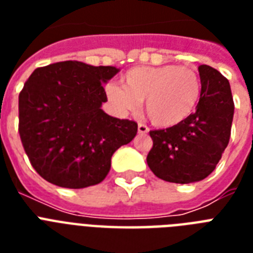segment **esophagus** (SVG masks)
I'll return each mask as SVG.
<instances>
[{"label":"esophagus","instance_id":"34e87169","mask_svg":"<svg viewBox=\"0 0 253 253\" xmlns=\"http://www.w3.org/2000/svg\"><path fill=\"white\" fill-rule=\"evenodd\" d=\"M150 131V128L146 126V125H143V123H139L138 125V132L139 134H147Z\"/></svg>","mask_w":253,"mask_h":253}]
</instances>
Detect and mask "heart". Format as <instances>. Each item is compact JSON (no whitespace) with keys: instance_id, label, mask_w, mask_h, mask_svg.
<instances>
[{"instance_id":"obj_1","label":"heart","mask_w":253,"mask_h":253,"mask_svg":"<svg viewBox=\"0 0 253 253\" xmlns=\"http://www.w3.org/2000/svg\"><path fill=\"white\" fill-rule=\"evenodd\" d=\"M125 85L110 83L107 99L121 114L135 111L144 101L151 122L173 127L194 113L201 99L202 83L196 71L176 64L142 65L127 71Z\"/></svg>"}]
</instances>
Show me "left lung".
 I'll return each mask as SVG.
<instances>
[{"mask_svg": "<svg viewBox=\"0 0 253 253\" xmlns=\"http://www.w3.org/2000/svg\"><path fill=\"white\" fill-rule=\"evenodd\" d=\"M202 93L196 111L185 122L151 131L154 147L147 164L155 176L174 184L206 178L215 169L228 144L234 118L230 83L216 69L198 68Z\"/></svg>", "mask_w": 253, "mask_h": 253, "instance_id": "8db88e82", "label": "left lung"}]
</instances>
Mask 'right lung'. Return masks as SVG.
<instances>
[{
    "label": "right lung",
    "mask_w": 253,
    "mask_h": 253,
    "mask_svg": "<svg viewBox=\"0 0 253 253\" xmlns=\"http://www.w3.org/2000/svg\"><path fill=\"white\" fill-rule=\"evenodd\" d=\"M121 69L68 60L38 68L19 93V135L31 166L61 188L81 189L107 176L111 156L138 132L134 121L101 109L103 84Z\"/></svg>",
    "instance_id": "1"
}]
</instances>
